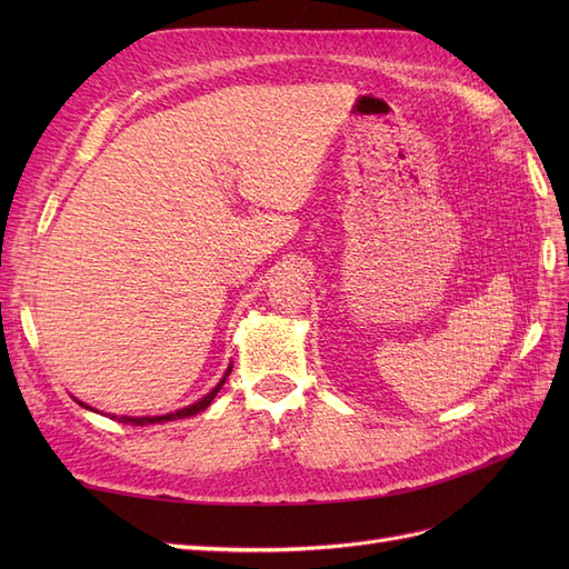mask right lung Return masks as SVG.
Masks as SVG:
<instances>
[{
  "label": "right lung",
  "instance_id": "1",
  "mask_svg": "<svg viewBox=\"0 0 569 569\" xmlns=\"http://www.w3.org/2000/svg\"><path fill=\"white\" fill-rule=\"evenodd\" d=\"M230 370L232 368H228V372H226V377H222V380L203 396V399H199L197 403H192V406H184V408H180V410H176V412H166V416H144V418H130V416H111V420H118V422H130V425H140V427H144V425H153V422H170V420H182V418H189V416H197V412H201V410H206L211 406V401L216 399V393L222 389V385H226V380H228V375H230ZM78 401V399H76ZM82 408H88V410H94L92 406H88V403H82V401H78ZM97 412V410H94Z\"/></svg>",
  "mask_w": 569,
  "mask_h": 569
}]
</instances>
